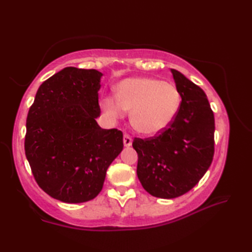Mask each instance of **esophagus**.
<instances>
[{
  "label": "esophagus",
  "instance_id": "1",
  "mask_svg": "<svg viewBox=\"0 0 252 252\" xmlns=\"http://www.w3.org/2000/svg\"><path fill=\"white\" fill-rule=\"evenodd\" d=\"M123 144H125V146L126 147L132 145V138L129 134H127V133H125V135H123Z\"/></svg>",
  "mask_w": 252,
  "mask_h": 252
}]
</instances>
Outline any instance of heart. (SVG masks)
<instances>
[{
  "mask_svg": "<svg viewBox=\"0 0 252 252\" xmlns=\"http://www.w3.org/2000/svg\"><path fill=\"white\" fill-rule=\"evenodd\" d=\"M181 105V95L173 84L154 78H131L117 87V98L103 100L106 114L119 118L131 111V122L143 134H156L173 121Z\"/></svg>",
  "mask_w": 252,
  "mask_h": 252,
  "instance_id": "heart-1",
  "label": "heart"
}]
</instances>
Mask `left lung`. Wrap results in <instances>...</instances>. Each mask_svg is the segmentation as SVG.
Instances as JSON below:
<instances>
[{
    "label": "left lung",
    "mask_w": 252,
    "mask_h": 252,
    "mask_svg": "<svg viewBox=\"0 0 252 252\" xmlns=\"http://www.w3.org/2000/svg\"><path fill=\"white\" fill-rule=\"evenodd\" d=\"M181 95L173 121L152 137H134L137 178L149 194L171 199L186 194L200 181L215 155V116L205 92L171 69Z\"/></svg>",
    "instance_id": "obj_1"
}]
</instances>
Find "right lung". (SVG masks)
<instances>
[{"label":"right lung","instance_id":"right-lung-1","mask_svg":"<svg viewBox=\"0 0 252 252\" xmlns=\"http://www.w3.org/2000/svg\"><path fill=\"white\" fill-rule=\"evenodd\" d=\"M95 69L66 67L40 85L27 116L25 153L35 182L69 203L93 199L123 148L118 129H101Z\"/></svg>","mask_w":252,"mask_h":252}]
</instances>
